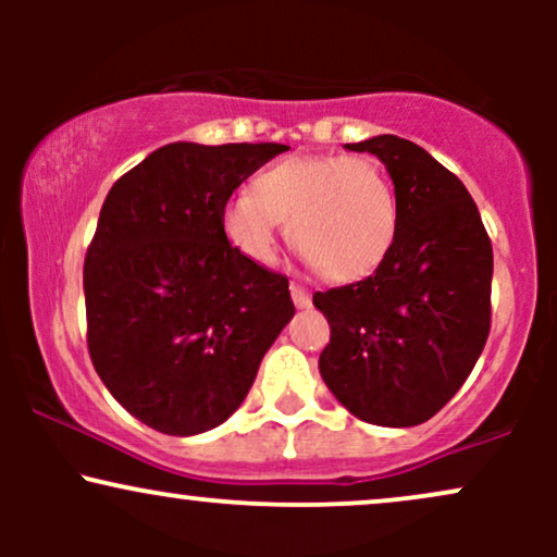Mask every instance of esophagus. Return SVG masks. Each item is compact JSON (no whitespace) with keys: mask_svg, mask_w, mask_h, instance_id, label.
Masks as SVG:
<instances>
[{"mask_svg":"<svg viewBox=\"0 0 557 557\" xmlns=\"http://www.w3.org/2000/svg\"><path fill=\"white\" fill-rule=\"evenodd\" d=\"M290 293H293V304H296L298 309H309V306H311V293L306 290L304 285H290Z\"/></svg>","mask_w":557,"mask_h":557,"instance_id":"1","label":"esophagus"}]
</instances>
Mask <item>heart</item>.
Listing matches in <instances>:
<instances>
[{"mask_svg":"<svg viewBox=\"0 0 557 557\" xmlns=\"http://www.w3.org/2000/svg\"><path fill=\"white\" fill-rule=\"evenodd\" d=\"M280 222L293 248L327 280L374 272L398 233V201L385 170L369 157H290L261 170L222 212L230 246L253 264L277 253Z\"/></svg>","mask_w":557,"mask_h":557,"instance_id":"b5f03b06","label":"heart"}]
</instances>
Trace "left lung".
<instances>
[{
    "label": "left lung",
    "instance_id": "left-lung-1",
    "mask_svg": "<svg viewBox=\"0 0 557 557\" xmlns=\"http://www.w3.org/2000/svg\"><path fill=\"white\" fill-rule=\"evenodd\" d=\"M345 149L382 159L398 233L374 274L314 296L330 322L319 372L361 421L417 426L458 393L487 343L492 243L466 185L413 140Z\"/></svg>",
    "mask_w": 557,
    "mask_h": 557
}]
</instances>
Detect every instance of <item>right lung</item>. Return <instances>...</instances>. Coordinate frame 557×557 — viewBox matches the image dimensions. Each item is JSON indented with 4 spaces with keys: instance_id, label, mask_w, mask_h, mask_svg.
<instances>
[{
    "instance_id": "right-lung-1",
    "label": "right lung",
    "mask_w": 557,
    "mask_h": 557,
    "mask_svg": "<svg viewBox=\"0 0 557 557\" xmlns=\"http://www.w3.org/2000/svg\"><path fill=\"white\" fill-rule=\"evenodd\" d=\"M283 144H177L125 172L83 261L86 341L114 400L151 430L222 424L296 314L287 277L243 259L222 230L238 185Z\"/></svg>"
}]
</instances>
